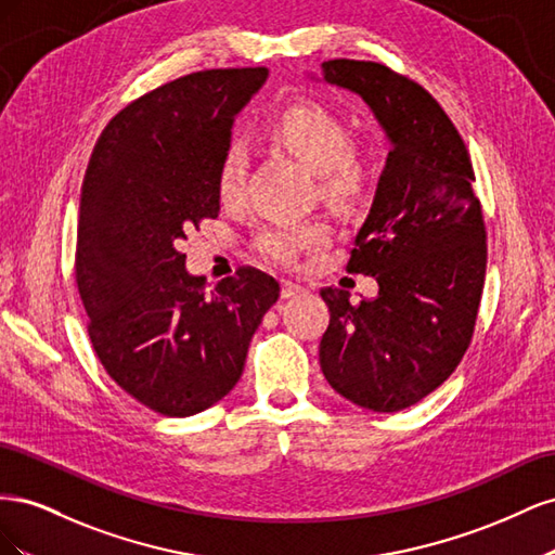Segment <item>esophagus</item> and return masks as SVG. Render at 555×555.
Segmentation results:
<instances>
[{"label": "esophagus", "instance_id": "1", "mask_svg": "<svg viewBox=\"0 0 555 555\" xmlns=\"http://www.w3.org/2000/svg\"><path fill=\"white\" fill-rule=\"evenodd\" d=\"M300 294H306V289L300 287V284L296 282H289V280H282V289H280V296L287 300V298H296Z\"/></svg>", "mask_w": 555, "mask_h": 555}]
</instances>
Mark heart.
Segmentation results:
<instances>
[{
	"mask_svg": "<svg viewBox=\"0 0 555 555\" xmlns=\"http://www.w3.org/2000/svg\"><path fill=\"white\" fill-rule=\"evenodd\" d=\"M271 139L289 153L312 176L322 178V192L343 196L357 188L359 166L351 155V131L340 115L317 104H296L275 115L266 127ZM245 176V155L229 147L217 171V192L224 201L236 198ZM331 231L322 222L273 224L257 236V251L275 263H292L300 251L319 249L328 243Z\"/></svg>",
	"mask_w": 555,
	"mask_h": 555,
	"instance_id": "b5f03b06",
	"label": "heart"
}]
</instances>
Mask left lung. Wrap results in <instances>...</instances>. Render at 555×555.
<instances>
[{"label":"left lung","instance_id":"8db88e82","mask_svg":"<svg viewBox=\"0 0 555 555\" xmlns=\"http://www.w3.org/2000/svg\"><path fill=\"white\" fill-rule=\"evenodd\" d=\"M308 78L361 96L389 143L347 263L379 289L361 304L322 289L331 322L319 363L354 405L398 412L438 389L473 338L486 275L473 164L442 106L389 66L331 60Z\"/></svg>","mask_w":555,"mask_h":555}]
</instances>
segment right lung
I'll use <instances>...</instances> for the list:
<instances>
[{
  "mask_svg": "<svg viewBox=\"0 0 555 555\" xmlns=\"http://www.w3.org/2000/svg\"><path fill=\"white\" fill-rule=\"evenodd\" d=\"M268 69L190 74L137 99L99 137L80 192L76 282L113 382L164 416H192L243 375L280 284L241 268L206 292L180 243L220 215L231 127Z\"/></svg>",
  "mask_w": 555,
  "mask_h": 555,
  "instance_id": "1",
  "label": "right lung"
}]
</instances>
